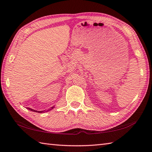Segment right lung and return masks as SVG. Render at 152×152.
I'll return each mask as SVG.
<instances>
[{
	"label": "right lung",
	"mask_w": 152,
	"mask_h": 152,
	"mask_svg": "<svg viewBox=\"0 0 152 152\" xmlns=\"http://www.w3.org/2000/svg\"><path fill=\"white\" fill-rule=\"evenodd\" d=\"M53 106H52V107H51V108H50V110L53 109ZM27 109H28V110H31V111L35 112H38V113H42V112H44V111H37V110H33V109L30 108H27Z\"/></svg>",
	"instance_id": "obj_1"
}]
</instances>
